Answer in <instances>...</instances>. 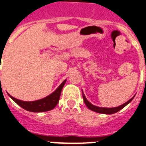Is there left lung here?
Masks as SVG:
<instances>
[{"instance_id":"8db88e82","label":"left lung","mask_w":146,"mask_h":146,"mask_svg":"<svg viewBox=\"0 0 146 146\" xmlns=\"http://www.w3.org/2000/svg\"><path fill=\"white\" fill-rule=\"evenodd\" d=\"M82 94H83V98H84V102H85V104H86V107H88L89 110H92V111H96V112L101 113V114H114V113L117 112L118 111H119V110H122V108H124L125 106L127 105V104H128L129 103H130V102L133 100V98H134V96H133L132 99H130V100L127 101V102H125V104H122V105L119 106V107H113V108H106V107H96V106L93 105V104H91V103H90V102L87 100V99L86 98V96H84L83 91H82Z\"/></svg>"}]
</instances>
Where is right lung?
Returning <instances> with one entry per match:
<instances>
[{
	"label": "right lung",
	"mask_w": 146,
	"mask_h": 146,
	"mask_svg": "<svg viewBox=\"0 0 146 146\" xmlns=\"http://www.w3.org/2000/svg\"><path fill=\"white\" fill-rule=\"evenodd\" d=\"M65 82H66V80H65L53 93L39 100L33 101V102H24V101L19 100L11 95H9V96L18 105H19L20 107L27 111H32V112H43V111H50V110H53L58 104L61 92Z\"/></svg>",
	"instance_id": "right-lung-1"
}]
</instances>
